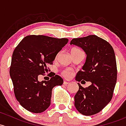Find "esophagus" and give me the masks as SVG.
<instances>
[{"label":"esophagus","instance_id":"esophagus-1","mask_svg":"<svg viewBox=\"0 0 126 126\" xmlns=\"http://www.w3.org/2000/svg\"><path fill=\"white\" fill-rule=\"evenodd\" d=\"M70 82L68 80H64V81H63V84H64V85H67V84H68Z\"/></svg>","mask_w":126,"mask_h":126}]
</instances>
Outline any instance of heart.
Segmentation results:
<instances>
[{"label": "heart", "instance_id": "b5f03b06", "mask_svg": "<svg viewBox=\"0 0 126 126\" xmlns=\"http://www.w3.org/2000/svg\"><path fill=\"white\" fill-rule=\"evenodd\" d=\"M81 51L80 49L77 48V47H72L71 50V54H73V53H75V52H80ZM62 74L64 77L66 78H69L72 76V71L71 70L68 69H66L63 70V72H62Z\"/></svg>", "mask_w": 126, "mask_h": 126}]
</instances>
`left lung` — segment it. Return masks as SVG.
Listing matches in <instances>:
<instances>
[{
  "instance_id": "left-lung-1",
  "label": "left lung",
  "mask_w": 126,
  "mask_h": 126,
  "mask_svg": "<svg viewBox=\"0 0 126 126\" xmlns=\"http://www.w3.org/2000/svg\"><path fill=\"white\" fill-rule=\"evenodd\" d=\"M70 45L81 47L87 55L75 80L92 83L84 88L78 83L79 89L74 96V104L84 115L96 114L104 108L113 96L117 79L114 50L107 41L95 35L73 39Z\"/></svg>"
}]
</instances>
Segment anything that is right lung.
<instances>
[{
    "label": "right lung",
    "mask_w": 126,
    "mask_h": 126,
    "mask_svg": "<svg viewBox=\"0 0 126 126\" xmlns=\"http://www.w3.org/2000/svg\"><path fill=\"white\" fill-rule=\"evenodd\" d=\"M65 38L56 39L42 35H28L13 52L10 74L17 100L32 113H41L51 104L53 87L62 85L59 75L49 80H38V76L48 72L57 54L68 42Z\"/></svg>",
    "instance_id": "obj_1"
}]
</instances>
